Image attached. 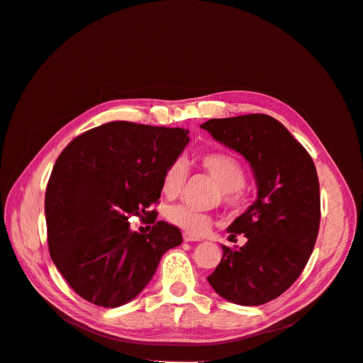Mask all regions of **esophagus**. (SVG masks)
I'll return each mask as SVG.
<instances>
[{
    "label": "esophagus",
    "mask_w": 363,
    "mask_h": 363,
    "mask_svg": "<svg viewBox=\"0 0 363 363\" xmlns=\"http://www.w3.org/2000/svg\"><path fill=\"white\" fill-rule=\"evenodd\" d=\"M183 239H184V242H199V240H201L200 236H195L189 232H183Z\"/></svg>",
    "instance_id": "esophagus-1"
}]
</instances>
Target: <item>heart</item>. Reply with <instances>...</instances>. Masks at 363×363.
<instances>
[{
  "label": "heart",
  "mask_w": 363,
  "mask_h": 363,
  "mask_svg": "<svg viewBox=\"0 0 363 363\" xmlns=\"http://www.w3.org/2000/svg\"><path fill=\"white\" fill-rule=\"evenodd\" d=\"M199 167L221 186V200L225 207L239 211L247 203L245 189V169L233 155L223 151L203 152L195 157ZM188 179V167L182 159L172 160L162 175V192L168 199H175L183 191V186ZM168 221L186 232L194 235H203L212 227V218L196 208L177 204L171 206L167 211Z\"/></svg>",
  "instance_id": "heart-1"
}]
</instances>
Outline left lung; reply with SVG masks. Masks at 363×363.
Wrapping results in <instances>:
<instances>
[{
    "label": "left lung",
    "instance_id": "obj_1",
    "mask_svg": "<svg viewBox=\"0 0 363 363\" xmlns=\"http://www.w3.org/2000/svg\"><path fill=\"white\" fill-rule=\"evenodd\" d=\"M201 127L250 162L259 188L257 200L227 228L230 239L244 235L245 245H223L207 280L235 304H265L292 286L313 251L321 219L315 163L268 115L208 119Z\"/></svg>",
    "mask_w": 363,
    "mask_h": 363
}]
</instances>
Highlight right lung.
<instances>
[{
    "label": "right lung",
    "instance_id": "right-lung-1",
    "mask_svg": "<svg viewBox=\"0 0 363 363\" xmlns=\"http://www.w3.org/2000/svg\"><path fill=\"white\" fill-rule=\"evenodd\" d=\"M189 142L188 130L113 121L72 139L45 192L50 256L71 289L118 307L144 289L162 256L182 244L179 227L156 221L162 175ZM131 216L150 232L131 233Z\"/></svg>",
    "mask_w": 363,
    "mask_h": 363
}]
</instances>
